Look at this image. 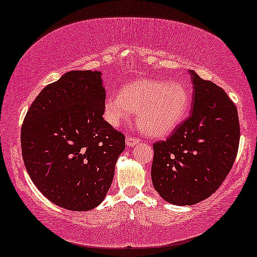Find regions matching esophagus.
<instances>
[{
    "mask_svg": "<svg viewBox=\"0 0 257 257\" xmlns=\"http://www.w3.org/2000/svg\"><path fill=\"white\" fill-rule=\"evenodd\" d=\"M126 146H128V147H133V146L138 145L140 142V140L138 139V138H134V137H126Z\"/></svg>",
    "mask_w": 257,
    "mask_h": 257,
    "instance_id": "34e87169",
    "label": "esophagus"
}]
</instances>
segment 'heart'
I'll return each instance as SVG.
<instances>
[{
  "instance_id": "heart-1",
  "label": "heart",
  "mask_w": 257,
  "mask_h": 257,
  "mask_svg": "<svg viewBox=\"0 0 257 257\" xmlns=\"http://www.w3.org/2000/svg\"><path fill=\"white\" fill-rule=\"evenodd\" d=\"M189 98L180 82L139 79L131 81L120 93L105 96L103 117L110 125L119 126L138 112V124L151 137L172 132L187 111Z\"/></svg>"
}]
</instances>
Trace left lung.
Returning a JSON list of instances; mask_svg holds the SVG:
<instances>
[{
  "mask_svg": "<svg viewBox=\"0 0 257 257\" xmlns=\"http://www.w3.org/2000/svg\"><path fill=\"white\" fill-rule=\"evenodd\" d=\"M191 115L165 141L154 144L152 180L163 200L191 206L218 189L234 163L240 127L224 89L191 71Z\"/></svg>",
  "mask_w": 257,
  "mask_h": 257,
  "instance_id": "8db88e82",
  "label": "left lung"
}]
</instances>
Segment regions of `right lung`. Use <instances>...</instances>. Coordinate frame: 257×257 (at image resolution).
<instances>
[{
	"label": "right lung",
	"instance_id": "add662e5",
	"mask_svg": "<svg viewBox=\"0 0 257 257\" xmlns=\"http://www.w3.org/2000/svg\"><path fill=\"white\" fill-rule=\"evenodd\" d=\"M100 71H70L43 88L22 126L25 168L58 207L87 211L112 183L124 134L102 117L105 89Z\"/></svg>",
	"mask_w": 257,
	"mask_h": 257
}]
</instances>
